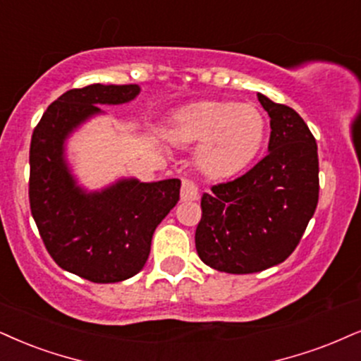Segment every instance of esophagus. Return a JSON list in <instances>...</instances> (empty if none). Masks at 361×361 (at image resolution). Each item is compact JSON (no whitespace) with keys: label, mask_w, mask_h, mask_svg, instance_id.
<instances>
[{"label":"esophagus","mask_w":361,"mask_h":361,"mask_svg":"<svg viewBox=\"0 0 361 361\" xmlns=\"http://www.w3.org/2000/svg\"><path fill=\"white\" fill-rule=\"evenodd\" d=\"M199 199V189L192 180L182 179L180 185V201L189 202V201H197Z\"/></svg>","instance_id":"34e87169"}]
</instances>
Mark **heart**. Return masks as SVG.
Returning a JSON list of instances; mask_svg holds the SVG:
<instances>
[{
    "label": "heart",
    "instance_id": "1",
    "mask_svg": "<svg viewBox=\"0 0 361 361\" xmlns=\"http://www.w3.org/2000/svg\"><path fill=\"white\" fill-rule=\"evenodd\" d=\"M268 123L252 104L207 100L171 115L169 140L194 145L195 166L209 179H228L252 164L264 144Z\"/></svg>",
    "mask_w": 361,
    "mask_h": 361
}]
</instances>
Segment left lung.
Instances as JSON below:
<instances>
[{
    "label": "left lung",
    "mask_w": 361,
    "mask_h": 361,
    "mask_svg": "<svg viewBox=\"0 0 361 361\" xmlns=\"http://www.w3.org/2000/svg\"><path fill=\"white\" fill-rule=\"evenodd\" d=\"M269 115L268 155L204 194L195 249L209 268L259 273L295 251L318 204V147L305 120L257 93Z\"/></svg>",
    "instance_id": "left-lung-1"
}]
</instances>
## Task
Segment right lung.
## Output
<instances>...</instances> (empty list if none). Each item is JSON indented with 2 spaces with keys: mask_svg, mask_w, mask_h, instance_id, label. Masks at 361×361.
Returning a JSON list of instances; mask_svg holds the SVG:
<instances>
[{
  "mask_svg": "<svg viewBox=\"0 0 361 361\" xmlns=\"http://www.w3.org/2000/svg\"><path fill=\"white\" fill-rule=\"evenodd\" d=\"M139 85H93L58 97L33 130L30 207L44 246L60 268L93 283H118L145 266L152 235L179 201L180 180L140 182L122 177L100 190L78 184L66 140L105 112L128 104Z\"/></svg>",
  "mask_w": 361,
  "mask_h": 361,
  "instance_id": "1",
  "label": "right lung"
}]
</instances>
